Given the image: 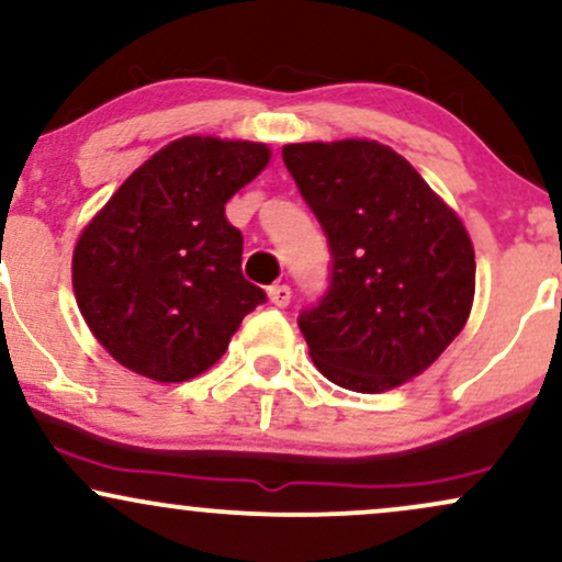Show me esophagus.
Wrapping results in <instances>:
<instances>
[{
    "instance_id": "34e87169",
    "label": "esophagus",
    "mask_w": 562,
    "mask_h": 562,
    "mask_svg": "<svg viewBox=\"0 0 562 562\" xmlns=\"http://www.w3.org/2000/svg\"><path fill=\"white\" fill-rule=\"evenodd\" d=\"M269 301L274 303V306H288L290 303V288L282 282V285H272L269 288Z\"/></svg>"
}]
</instances>
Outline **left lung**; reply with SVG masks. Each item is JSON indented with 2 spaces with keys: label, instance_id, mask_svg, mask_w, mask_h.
<instances>
[{
  "label": "left lung",
  "instance_id": "left-lung-1",
  "mask_svg": "<svg viewBox=\"0 0 562 562\" xmlns=\"http://www.w3.org/2000/svg\"><path fill=\"white\" fill-rule=\"evenodd\" d=\"M282 160L330 245V285L299 317L317 370L359 393L420 375L473 306L462 222L380 142H301L282 147Z\"/></svg>",
  "mask_w": 562,
  "mask_h": 562
}]
</instances>
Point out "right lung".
Returning a JSON list of instances; mask_svg holds the SVG:
<instances>
[{"label":"right lung","instance_id":"1","mask_svg":"<svg viewBox=\"0 0 562 562\" xmlns=\"http://www.w3.org/2000/svg\"><path fill=\"white\" fill-rule=\"evenodd\" d=\"M269 164L259 142L182 137L139 166L74 250V293L119 364L182 383L227 351L267 293L243 277L224 205Z\"/></svg>","mask_w":562,"mask_h":562}]
</instances>
